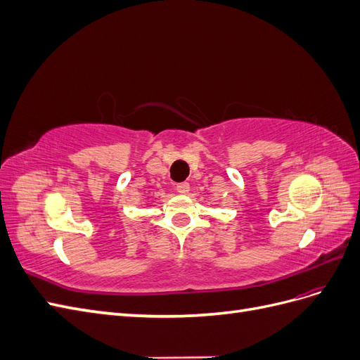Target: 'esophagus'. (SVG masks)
Masks as SVG:
<instances>
[{
  "label": "esophagus",
  "instance_id": "obj_1",
  "mask_svg": "<svg viewBox=\"0 0 360 360\" xmlns=\"http://www.w3.org/2000/svg\"><path fill=\"white\" fill-rule=\"evenodd\" d=\"M176 189H177V192H179V193H181V195H186V193H189L191 186H189V183H179L177 186H176Z\"/></svg>",
  "mask_w": 360,
  "mask_h": 360
}]
</instances>
